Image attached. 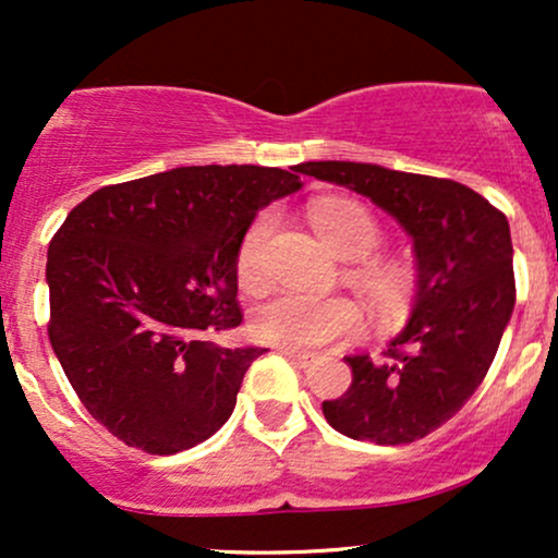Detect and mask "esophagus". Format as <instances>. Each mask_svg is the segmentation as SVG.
Instances as JSON below:
<instances>
[{
	"instance_id": "obj_1",
	"label": "esophagus",
	"mask_w": 558,
	"mask_h": 558,
	"mask_svg": "<svg viewBox=\"0 0 558 558\" xmlns=\"http://www.w3.org/2000/svg\"><path fill=\"white\" fill-rule=\"evenodd\" d=\"M280 354L283 356H288V360L291 362H296V364H301V367H306V364H310L312 360H315V354H310V351H299V349H286V345H280Z\"/></svg>"
}]
</instances>
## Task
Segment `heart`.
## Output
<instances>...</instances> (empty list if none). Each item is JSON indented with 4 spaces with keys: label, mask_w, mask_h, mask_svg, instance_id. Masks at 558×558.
I'll use <instances>...</instances> for the list:
<instances>
[{
    "label": "heart",
    "mask_w": 558,
    "mask_h": 558,
    "mask_svg": "<svg viewBox=\"0 0 558 558\" xmlns=\"http://www.w3.org/2000/svg\"><path fill=\"white\" fill-rule=\"evenodd\" d=\"M312 228L341 259H367L380 246V228L375 217L351 198H319L310 209ZM275 228V215L265 213L246 230L235 272L246 291H259L267 280L265 246ZM354 283L383 319L401 315L409 296V278L390 262H364L351 272ZM362 330L360 306L345 296L310 299L299 293H278L262 301L252 315L254 338L286 349H317L338 338H351Z\"/></svg>",
    "instance_id": "b5f03b06"
}]
</instances>
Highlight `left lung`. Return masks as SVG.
<instances>
[{"mask_svg":"<svg viewBox=\"0 0 558 558\" xmlns=\"http://www.w3.org/2000/svg\"><path fill=\"white\" fill-rule=\"evenodd\" d=\"M304 175L356 191L412 235L417 299L380 360L345 356L351 386L323 401L338 433L380 446L438 430L475 393L514 310L509 220L448 178L367 162H304Z\"/></svg>","mask_w":558,"mask_h":558,"instance_id":"8db88e82","label":"left lung"}]
</instances>
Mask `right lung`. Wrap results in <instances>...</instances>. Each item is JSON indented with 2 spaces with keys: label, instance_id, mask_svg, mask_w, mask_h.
I'll return each instance as SVG.
<instances>
[{
  "label": "right lung",
  "instance_id": "add662e5",
  "mask_svg": "<svg viewBox=\"0 0 558 558\" xmlns=\"http://www.w3.org/2000/svg\"><path fill=\"white\" fill-rule=\"evenodd\" d=\"M299 170L204 165L105 185L54 233L49 341L88 414L125 446L185 451L233 414L267 349L204 336L241 325L239 246L262 207L304 185Z\"/></svg>",
  "mask_w": 558,
  "mask_h": 558
}]
</instances>
